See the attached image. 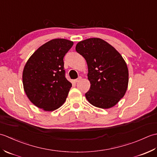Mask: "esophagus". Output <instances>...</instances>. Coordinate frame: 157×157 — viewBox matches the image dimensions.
Segmentation results:
<instances>
[{"label": "esophagus", "instance_id": "34e87169", "mask_svg": "<svg viewBox=\"0 0 157 157\" xmlns=\"http://www.w3.org/2000/svg\"><path fill=\"white\" fill-rule=\"evenodd\" d=\"M82 79V77H79V78H78V79H74V80H73V82H75V83H77V82H79Z\"/></svg>", "mask_w": 157, "mask_h": 157}]
</instances>
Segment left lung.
Returning a JSON list of instances; mask_svg holds the SVG:
<instances>
[{"instance_id":"left-lung-1","label":"left lung","mask_w":157,"mask_h":157,"mask_svg":"<svg viewBox=\"0 0 157 157\" xmlns=\"http://www.w3.org/2000/svg\"><path fill=\"white\" fill-rule=\"evenodd\" d=\"M75 50L88 65L90 88L86 93L88 101L96 107H113L124 96L129 82L125 60L108 42L98 38L78 42Z\"/></svg>"}]
</instances>
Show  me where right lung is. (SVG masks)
Wrapping results in <instances>:
<instances>
[{"instance_id":"add662e5","label":"right lung","mask_w":157,"mask_h":157,"mask_svg":"<svg viewBox=\"0 0 157 157\" xmlns=\"http://www.w3.org/2000/svg\"><path fill=\"white\" fill-rule=\"evenodd\" d=\"M73 44L66 39L51 40L36 50L25 63L23 89L37 107L52 111L65 102L72 84L65 78L63 58Z\"/></svg>"}]
</instances>
